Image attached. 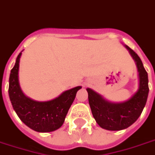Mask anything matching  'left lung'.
<instances>
[{
    "label": "left lung",
    "instance_id": "8db88e82",
    "mask_svg": "<svg viewBox=\"0 0 155 155\" xmlns=\"http://www.w3.org/2000/svg\"><path fill=\"white\" fill-rule=\"evenodd\" d=\"M135 60L139 72V89L132 97L122 103H112L88 88L89 104L99 127L108 130L126 129L135 122L145 107L149 94L148 74L140 58L132 49L125 46Z\"/></svg>",
    "mask_w": 155,
    "mask_h": 155
}]
</instances>
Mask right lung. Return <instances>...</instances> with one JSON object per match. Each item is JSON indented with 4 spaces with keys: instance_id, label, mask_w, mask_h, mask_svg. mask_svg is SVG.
I'll list each match as a JSON object with an SVG mask.
<instances>
[{
    "instance_id": "right-lung-1",
    "label": "right lung",
    "mask_w": 155,
    "mask_h": 155,
    "mask_svg": "<svg viewBox=\"0 0 155 155\" xmlns=\"http://www.w3.org/2000/svg\"><path fill=\"white\" fill-rule=\"evenodd\" d=\"M21 52L10 71L9 96L14 110L27 127L38 132H51L59 129L74 101L76 93L82 87L77 86L63 92L57 98L38 102L25 96L19 82V66Z\"/></svg>"
}]
</instances>
